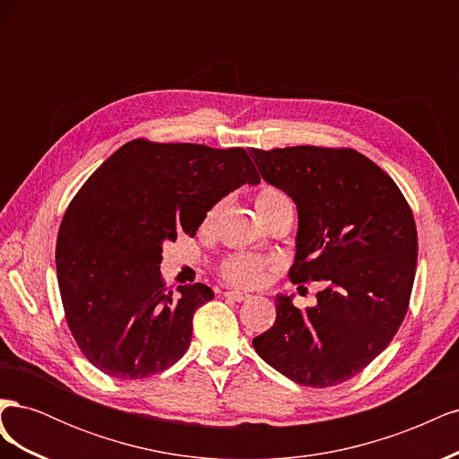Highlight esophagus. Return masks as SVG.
I'll use <instances>...</instances> for the list:
<instances>
[{
	"label": "esophagus",
	"mask_w": 459,
	"mask_h": 459,
	"mask_svg": "<svg viewBox=\"0 0 459 459\" xmlns=\"http://www.w3.org/2000/svg\"><path fill=\"white\" fill-rule=\"evenodd\" d=\"M224 297H226V299H230V300H235V302H243V300H248V299H251V295L241 293V290H226Z\"/></svg>",
	"instance_id": "34e87169"
}]
</instances>
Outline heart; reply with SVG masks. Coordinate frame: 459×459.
Returning <instances> with one entry per match:
<instances>
[{
	"mask_svg": "<svg viewBox=\"0 0 459 459\" xmlns=\"http://www.w3.org/2000/svg\"><path fill=\"white\" fill-rule=\"evenodd\" d=\"M287 203H289V197L281 189H277L273 186H262L255 197V206H256L260 216H266L268 212L273 211V208L287 204ZM218 211H220V203L208 208L203 224L211 226L214 218L218 216ZM268 268H270V260H266V258L253 256V255H235V256H230L221 262L220 273L231 285L256 287V285L266 281Z\"/></svg>",
	"mask_w": 459,
	"mask_h": 459,
	"instance_id": "b5f03b06",
	"label": "heart"
}]
</instances>
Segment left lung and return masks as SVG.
Wrapping results in <instances>:
<instances>
[{
	"mask_svg": "<svg viewBox=\"0 0 459 459\" xmlns=\"http://www.w3.org/2000/svg\"><path fill=\"white\" fill-rule=\"evenodd\" d=\"M262 178L295 201L293 283L319 281L300 310L275 297V324L255 337L258 356L290 381L333 386L352 379L393 341L408 312L418 230L393 178L354 149H253Z\"/></svg>",
	"mask_w": 459,
	"mask_h": 459,
	"instance_id": "8db88e82",
	"label": "left lung"
}]
</instances>
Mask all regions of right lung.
Masks as SVG:
<instances>
[{"instance_id": "1", "label": "right lung", "mask_w": 459, "mask_h": 459, "mask_svg": "<svg viewBox=\"0 0 459 459\" xmlns=\"http://www.w3.org/2000/svg\"><path fill=\"white\" fill-rule=\"evenodd\" d=\"M260 176L241 147L132 140L68 204L55 264L65 317L90 362L110 377L143 379L187 351L193 314L211 287L162 281V243L195 235L208 208Z\"/></svg>"}]
</instances>
